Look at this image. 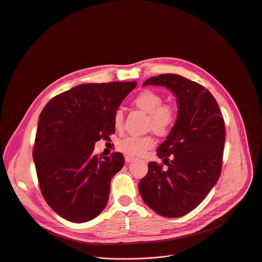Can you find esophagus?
I'll return each instance as SVG.
<instances>
[{"label": "esophagus", "mask_w": 262, "mask_h": 262, "mask_svg": "<svg viewBox=\"0 0 262 262\" xmlns=\"http://www.w3.org/2000/svg\"><path fill=\"white\" fill-rule=\"evenodd\" d=\"M134 160H135L134 157H132V156H128V155H126V156H125V161H126L127 163H131V162H133Z\"/></svg>", "instance_id": "34e87169"}]
</instances>
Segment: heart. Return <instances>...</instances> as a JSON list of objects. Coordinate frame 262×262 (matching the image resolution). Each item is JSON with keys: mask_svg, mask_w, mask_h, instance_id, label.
<instances>
[{"mask_svg": "<svg viewBox=\"0 0 262 262\" xmlns=\"http://www.w3.org/2000/svg\"><path fill=\"white\" fill-rule=\"evenodd\" d=\"M162 103V96L151 90H144L133 99L134 105L147 114L146 128L159 136L169 134L177 121L176 110ZM114 125L118 130L122 129L124 125V113L122 110L115 112ZM152 145L154 139L148 135L142 137L127 136L118 142L117 147L128 156L138 157L143 155Z\"/></svg>", "mask_w": 262, "mask_h": 262, "instance_id": "heart-1", "label": "heart"}]
</instances>
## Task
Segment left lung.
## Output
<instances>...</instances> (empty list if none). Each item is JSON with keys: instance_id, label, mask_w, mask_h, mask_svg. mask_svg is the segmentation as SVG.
<instances>
[{"instance_id": "8db88e82", "label": "left lung", "mask_w": 262, "mask_h": 262, "mask_svg": "<svg viewBox=\"0 0 262 262\" xmlns=\"http://www.w3.org/2000/svg\"><path fill=\"white\" fill-rule=\"evenodd\" d=\"M142 85L169 89L177 98L178 117L166 139L157 148L167 169L149 162L147 174L139 182V192L155 213L167 218L182 217L193 211L219 180L225 143L224 120L214 96L181 75L160 74L146 79Z\"/></svg>"}]
</instances>
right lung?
<instances>
[{
  "label": "right lung",
  "mask_w": 262,
  "mask_h": 262,
  "mask_svg": "<svg viewBox=\"0 0 262 262\" xmlns=\"http://www.w3.org/2000/svg\"><path fill=\"white\" fill-rule=\"evenodd\" d=\"M136 81L84 83L52 98L39 116L33 149L41 193L62 218L83 223L106 206L111 181L124 166L121 152L94 155L116 132L114 115Z\"/></svg>",
  "instance_id": "add662e5"
}]
</instances>
